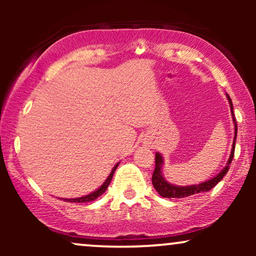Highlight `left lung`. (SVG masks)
I'll return each mask as SVG.
<instances>
[{
    "label": "left lung",
    "mask_w": 256,
    "mask_h": 256,
    "mask_svg": "<svg viewBox=\"0 0 256 256\" xmlns=\"http://www.w3.org/2000/svg\"><path fill=\"white\" fill-rule=\"evenodd\" d=\"M228 101H230V106H231V110L232 114H234V107H232V102L231 98H228ZM234 130H236V134H234V144H232V150H231V155L230 158H228V164L224 167L222 172L219 173L218 176L210 179V180L204 182V183L198 184V185H190V186H177V185H172L164 179L162 174H161V166H162V156L160 154L155 155V170L152 172V185H154L155 190L160 194L162 198H186V196H192L194 194H198V192H210V189H213L216 184L224 178V176L228 173V168H230V164L234 158V143H236V136H237V124H236V119H234Z\"/></svg>",
    "instance_id": "1"
}]
</instances>
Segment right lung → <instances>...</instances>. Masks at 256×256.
I'll use <instances>...</instances> for the list:
<instances>
[{"mask_svg":"<svg viewBox=\"0 0 256 256\" xmlns=\"http://www.w3.org/2000/svg\"><path fill=\"white\" fill-rule=\"evenodd\" d=\"M116 167H118V165L114 166V168L112 170L110 174L108 176V178H107V179H106V182H104V184H102V186L100 188V189L96 190V192H94L92 194H90V195L83 196V198H68V200H66V201H67V202H79V204H80V202H90V201H94V200H95V198H98V196H101L102 194H104V192H106V190H107L108 185L110 184V180H112V178H113L114 171H116Z\"/></svg>","mask_w":256,"mask_h":256,"instance_id":"add662e5","label":"right lung"}]
</instances>
